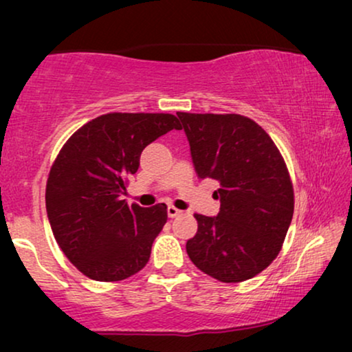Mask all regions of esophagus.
<instances>
[{"instance_id":"esophagus-1","label":"esophagus","mask_w":352,"mask_h":352,"mask_svg":"<svg viewBox=\"0 0 352 352\" xmlns=\"http://www.w3.org/2000/svg\"><path fill=\"white\" fill-rule=\"evenodd\" d=\"M181 214H182V211L177 210L176 206H173V205L168 206V216H170V218H176V216H181Z\"/></svg>"}]
</instances>
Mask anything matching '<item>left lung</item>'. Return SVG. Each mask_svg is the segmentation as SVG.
<instances>
[{
    "label": "left lung",
    "instance_id": "8db88e82",
    "mask_svg": "<svg viewBox=\"0 0 352 352\" xmlns=\"http://www.w3.org/2000/svg\"><path fill=\"white\" fill-rule=\"evenodd\" d=\"M200 179H214L219 213L194 214L190 261L226 283L248 280L277 258L290 228L295 194L290 173L271 136L239 113L177 112Z\"/></svg>",
    "mask_w": 352,
    "mask_h": 352
}]
</instances>
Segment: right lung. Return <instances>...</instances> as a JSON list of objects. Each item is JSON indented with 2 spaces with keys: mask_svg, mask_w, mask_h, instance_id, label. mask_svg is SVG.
<instances>
[{
  "mask_svg": "<svg viewBox=\"0 0 352 352\" xmlns=\"http://www.w3.org/2000/svg\"><path fill=\"white\" fill-rule=\"evenodd\" d=\"M171 129H181L171 113L112 112L62 146L47 176L46 211L57 245L86 277L118 282L147 264L166 205L142 208L122 195L144 148Z\"/></svg>",
  "mask_w": 352,
  "mask_h": 352,
  "instance_id": "add662e5",
  "label": "right lung"
}]
</instances>
